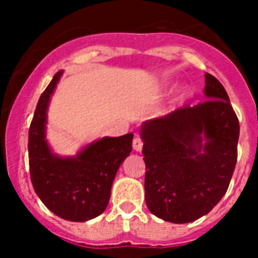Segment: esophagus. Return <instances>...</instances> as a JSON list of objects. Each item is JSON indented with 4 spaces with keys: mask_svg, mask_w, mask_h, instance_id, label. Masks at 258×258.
<instances>
[{
    "mask_svg": "<svg viewBox=\"0 0 258 258\" xmlns=\"http://www.w3.org/2000/svg\"><path fill=\"white\" fill-rule=\"evenodd\" d=\"M133 147L135 151H142V149H143V141H142L141 138H135L133 142Z\"/></svg>",
    "mask_w": 258,
    "mask_h": 258,
    "instance_id": "1",
    "label": "esophagus"
}]
</instances>
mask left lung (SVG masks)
<instances>
[{"mask_svg": "<svg viewBox=\"0 0 258 258\" xmlns=\"http://www.w3.org/2000/svg\"><path fill=\"white\" fill-rule=\"evenodd\" d=\"M205 83L208 100L141 127L146 204L172 224L208 214L225 196L236 167L240 123L224 86L210 74Z\"/></svg>", "mask_w": 258, "mask_h": 258, "instance_id": "obj_1", "label": "left lung"}]
</instances>
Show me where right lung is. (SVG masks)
<instances>
[{"instance_id":"add662e5","label":"right lung","mask_w":258,"mask_h":258,"mask_svg":"<svg viewBox=\"0 0 258 258\" xmlns=\"http://www.w3.org/2000/svg\"><path fill=\"white\" fill-rule=\"evenodd\" d=\"M61 75L62 71H58L42 92L30 123V179L50 212L62 220L86 222L107 208L113 178L133 150L134 135L96 139L75 157L54 154L46 141V119L50 97Z\"/></svg>"}]
</instances>
